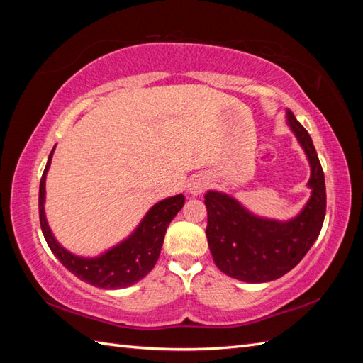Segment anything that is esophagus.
Here are the masks:
<instances>
[{
  "label": "esophagus",
  "instance_id": "esophagus-1",
  "mask_svg": "<svg viewBox=\"0 0 363 363\" xmlns=\"http://www.w3.org/2000/svg\"><path fill=\"white\" fill-rule=\"evenodd\" d=\"M206 182L203 179H191L189 182V194L190 195H201L206 189Z\"/></svg>",
  "mask_w": 363,
  "mask_h": 363
}]
</instances>
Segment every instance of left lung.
I'll return each instance as SVG.
<instances>
[{
  "label": "left lung",
  "mask_w": 363,
  "mask_h": 363,
  "mask_svg": "<svg viewBox=\"0 0 363 363\" xmlns=\"http://www.w3.org/2000/svg\"><path fill=\"white\" fill-rule=\"evenodd\" d=\"M287 125L303 146L311 164L309 201L295 218H262L221 191L204 195L207 207V243L215 265L243 282H269L295 268L320 235L326 215L325 173L312 138L287 109Z\"/></svg>",
  "instance_id": "8db88e82"
}]
</instances>
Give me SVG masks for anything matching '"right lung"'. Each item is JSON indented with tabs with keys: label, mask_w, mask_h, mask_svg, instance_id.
Returning <instances> with one entry per match:
<instances>
[{
	"label": "right lung",
	"mask_w": 363,
	"mask_h": 363,
	"mask_svg": "<svg viewBox=\"0 0 363 363\" xmlns=\"http://www.w3.org/2000/svg\"><path fill=\"white\" fill-rule=\"evenodd\" d=\"M54 148L50 154L48 162H46L40 179V189H38V217H40L42 233L50 250L68 272L78 276L81 281L95 285V287L109 290L125 289L138 282L156 265L167 228L169 221L176 217V213L182 209L186 198H184V195H176L154 204L133 234L121 243L115 245L113 248L103 252L101 256H76V254L67 251L56 240L45 217V181L51 165Z\"/></svg>",
	"instance_id": "right-lung-1"
}]
</instances>
